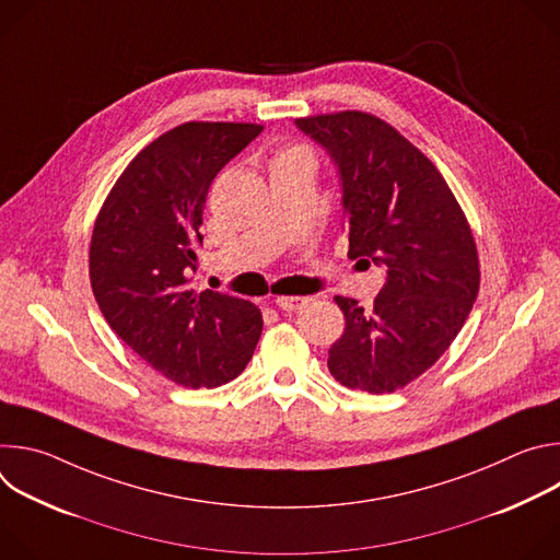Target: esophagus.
I'll return each mask as SVG.
<instances>
[{"label":"esophagus","instance_id":"esophagus-1","mask_svg":"<svg viewBox=\"0 0 560 560\" xmlns=\"http://www.w3.org/2000/svg\"><path fill=\"white\" fill-rule=\"evenodd\" d=\"M275 303H277L281 310L294 312V310L307 305L310 299H307V296H285V294H283V296H275Z\"/></svg>","mask_w":560,"mask_h":560}]
</instances>
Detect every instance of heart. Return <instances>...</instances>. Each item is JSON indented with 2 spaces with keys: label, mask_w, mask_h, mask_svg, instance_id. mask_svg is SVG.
Instances as JSON below:
<instances>
[{
  "label": "heart",
  "mask_w": 560,
  "mask_h": 560,
  "mask_svg": "<svg viewBox=\"0 0 560 560\" xmlns=\"http://www.w3.org/2000/svg\"><path fill=\"white\" fill-rule=\"evenodd\" d=\"M292 162H314L312 150L301 143H288L283 145L275 156H272V166L275 164H292Z\"/></svg>",
  "instance_id": "b5f03b06"
}]
</instances>
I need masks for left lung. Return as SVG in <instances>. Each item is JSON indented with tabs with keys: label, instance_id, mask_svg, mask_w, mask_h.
Wrapping results in <instances>:
<instances>
[{
	"label": "left lung",
	"instance_id": "left-lung-1",
	"mask_svg": "<svg viewBox=\"0 0 560 560\" xmlns=\"http://www.w3.org/2000/svg\"><path fill=\"white\" fill-rule=\"evenodd\" d=\"M341 175L350 259L383 266L372 310L335 296L346 330L330 374L385 394L430 370L460 332L481 285L471 228L430 159L376 115L341 110L296 119Z\"/></svg>",
	"mask_w": 560,
	"mask_h": 560
}]
</instances>
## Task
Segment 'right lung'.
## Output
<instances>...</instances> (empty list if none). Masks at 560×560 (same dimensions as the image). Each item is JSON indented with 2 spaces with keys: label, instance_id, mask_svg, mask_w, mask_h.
Segmentation results:
<instances>
[{
  "label": "right lung",
  "instance_id": "add662e5",
  "mask_svg": "<svg viewBox=\"0 0 560 560\" xmlns=\"http://www.w3.org/2000/svg\"><path fill=\"white\" fill-rule=\"evenodd\" d=\"M261 130L186 121L159 135L126 166L95 219L89 270L104 318L150 368L184 387L236 378L264 330L255 303L190 285L208 188Z\"/></svg>",
  "mask_w": 560,
  "mask_h": 560
}]
</instances>
